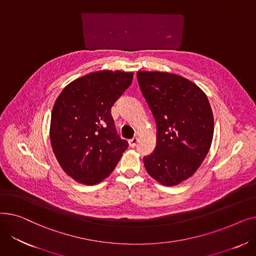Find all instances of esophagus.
<instances>
[{
	"label": "esophagus",
	"mask_w": 256,
	"mask_h": 256,
	"mask_svg": "<svg viewBox=\"0 0 256 256\" xmlns=\"http://www.w3.org/2000/svg\"><path fill=\"white\" fill-rule=\"evenodd\" d=\"M137 142H138V138H137V137H134V138H132V139L128 140V144H130V147H135L136 144H137Z\"/></svg>",
	"instance_id": "1"
}]
</instances>
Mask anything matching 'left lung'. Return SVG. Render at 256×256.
Wrapping results in <instances>:
<instances>
[{
	"label": "left lung",
	"instance_id": "left-lung-1",
	"mask_svg": "<svg viewBox=\"0 0 256 256\" xmlns=\"http://www.w3.org/2000/svg\"><path fill=\"white\" fill-rule=\"evenodd\" d=\"M138 83L156 124V150L143 158L150 176L164 186L191 178L206 158L214 136L206 94L182 76L138 72Z\"/></svg>",
	"mask_w": 256,
	"mask_h": 256
}]
</instances>
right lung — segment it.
Masks as SVG:
<instances>
[{
  "mask_svg": "<svg viewBox=\"0 0 256 256\" xmlns=\"http://www.w3.org/2000/svg\"><path fill=\"white\" fill-rule=\"evenodd\" d=\"M132 76L120 70L90 72L67 85L54 104L52 148L64 172L78 182L104 180L128 148L117 135L111 108Z\"/></svg>",
  "mask_w": 256,
  "mask_h": 256,
  "instance_id": "obj_1",
  "label": "right lung"
}]
</instances>
